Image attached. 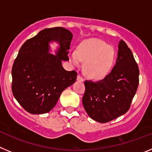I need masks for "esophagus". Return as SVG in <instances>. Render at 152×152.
<instances>
[{
    "label": "esophagus",
    "mask_w": 152,
    "mask_h": 152,
    "mask_svg": "<svg viewBox=\"0 0 152 152\" xmlns=\"http://www.w3.org/2000/svg\"><path fill=\"white\" fill-rule=\"evenodd\" d=\"M77 80H78V81H81V82H83L84 81V78H83L81 76H80V75H78L77 76Z\"/></svg>",
    "instance_id": "1"
}]
</instances>
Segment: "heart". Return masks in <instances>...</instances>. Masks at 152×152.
<instances>
[{
	"mask_svg": "<svg viewBox=\"0 0 152 152\" xmlns=\"http://www.w3.org/2000/svg\"><path fill=\"white\" fill-rule=\"evenodd\" d=\"M68 58L75 66H79L84 61V70L89 77L102 80L112 71L116 53L113 48L104 41L92 38L81 42L76 50L69 52Z\"/></svg>",
	"mask_w": 152,
	"mask_h": 152,
	"instance_id": "obj_1",
	"label": "heart"
}]
</instances>
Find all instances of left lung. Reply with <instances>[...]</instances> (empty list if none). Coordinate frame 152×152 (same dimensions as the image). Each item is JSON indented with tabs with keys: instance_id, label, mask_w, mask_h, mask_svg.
Masks as SVG:
<instances>
[{
	"instance_id": "8db88e82",
	"label": "left lung",
	"mask_w": 152,
	"mask_h": 152,
	"mask_svg": "<svg viewBox=\"0 0 152 152\" xmlns=\"http://www.w3.org/2000/svg\"><path fill=\"white\" fill-rule=\"evenodd\" d=\"M117 59L111 72L103 80H85L82 103L88 116L104 123L126 113L139 85V70L132 52L121 39Z\"/></svg>"
}]
</instances>
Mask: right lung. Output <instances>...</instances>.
<instances>
[{
    "mask_svg": "<svg viewBox=\"0 0 152 152\" xmlns=\"http://www.w3.org/2000/svg\"><path fill=\"white\" fill-rule=\"evenodd\" d=\"M72 37L63 27L48 28L21 46L12 68V92L29 113L49 112L61 92L75 82L77 72H68L61 65V61L68 60ZM51 41L60 44L56 55L49 53Z\"/></svg>",
    "mask_w": 152,
    "mask_h": 152,
    "instance_id": "add662e5",
    "label": "right lung"
}]
</instances>
